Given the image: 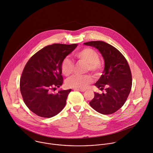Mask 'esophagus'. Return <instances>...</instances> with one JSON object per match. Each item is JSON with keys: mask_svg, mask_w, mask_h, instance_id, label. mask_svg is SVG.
Segmentation results:
<instances>
[{"mask_svg": "<svg viewBox=\"0 0 153 153\" xmlns=\"http://www.w3.org/2000/svg\"><path fill=\"white\" fill-rule=\"evenodd\" d=\"M74 90H78V91H80L81 92H84V91H85V89H81V88H73Z\"/></svg>", "mask_w": 153, "mask_h": 153, "instance_id": "obj_1", "label": "esophagus"}]
</instances>
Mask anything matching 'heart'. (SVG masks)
<instances>
[{
  "label": "heart",
  "mask_w": 153,
  "mask_h": 153,
  "mask_svg": "<svg viewBox=\"0 0 153 153\" xmlns=\"http://www.w3.org/2000/svg\"><path fill=\"white\" fill-rule=\"evenodd\" d=\"M75 57L87 63L86 72L90 71L96 74L101 69V64L99 62L100 56L92 49H83L75 54ZM74 67V64L72 61L69 58H66L62 63V72L65 76H69L72 73ZM92 82L93 78L90 75H74L67 79L66 84L69 87L84 88Z\"/></svg>",
  "instance_id": "b5f03b06"
}]
</instances>
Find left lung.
Wrapping results in <instances>:
<instances>
[{"label": "left lung", "mask_w": 153, "mask_h": 153, "mask_svg": "<svg viewBox=\"0 0 153 153\" xmlns=\"http://www.w3.org/2000/svg\"><path fill=\"white\" fill-rule=\"evenodd\" d=\"M84 45L97 48L104 61V69L95 85L105 94L94 92L89 104L103 114L114 113L125 104L132 85L131 73L124 55L113 46L102 41H93Z\"/></svg>", "instance_id": "left-lung-1"}]
</instances>
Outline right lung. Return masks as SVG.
I'll list each match as a JSON object with an SVG mask.
<instances>
[{
	"mask_svg": "<svg viewBox=\"0 0 153 153\" xmlns=\"http://www.w3.org/2000/svg\"><path fill=\"white\" fill-rule=\"evenodd\" d=\"M77 44H53L47 46L30 58L20 78V88L24 102L36 114L52 117L62 111L71 89L51 91L63 84L62 63Z\"/></svg>",
	"mask_w": 153,
	"mask_h": 153,
	"instance_id": "obj_1",
	"label": "right lung"
}]
</instances>
